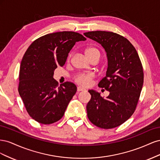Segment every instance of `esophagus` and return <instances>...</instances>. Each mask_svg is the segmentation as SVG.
I'll use <instances>...</instances> for the list:
<instances>
[{
    "label": "esophagus",
    "instance_id": "1",
    "mask_svg": "<svg viewBox=\"0 0 160 160\" xmlns=\"http://www.w3.org/2000/svg\"><path fill=\"white\" fill-rule=\"evenodd\" d=\"M85 89L82 88V87H78V88H77V91H85Z\"/></svg>",
    "mask_w": 160,
    "mask_h": 160
}]
</instances>
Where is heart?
<instances>
[{
    "label": "heart",
    "mask_w": 160,
    "mask_h": 160,
    "mask_svg": "<svg viewBox=\"0 0 160 160\" xmlns=\"http://www.w3.org/2000/svg\"><path fill=\"white\" fill-rule=\"evenodd\" d=\"M85 54L88 57L89 59L93 57H98L100 58L101 52L100 51L94 47H89L85 50ZM70 58V57H69ZM94 78V75L91 72L88 73H81L75 77L74 80L77 84L81 85L83 86H88L91 84V82Z\"/></svg>",
    "instance_id": "1"
}]
</instances>
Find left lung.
<instances>
[{
    "label": "left lung",
    "instance_id": "obj_1",
    "mask_svg": "<svg viewBox=\"0 0 160 160\" xmlns=\"http://www.w3.org/2000/svg\"><path fill=\"white\" fill-rule=\"evenodd\" d=\"M84 35L101 45L107 52L108 67L99 88L109 91L104 99L89 90L91 100L87 105L90 122L102 129L122 125L133 115L139 101L143 71L136 49L126 38L109 31H91Z\"/></svg>",
    "mask_w": 160,
    "mask_h": 160
}]
</instances>
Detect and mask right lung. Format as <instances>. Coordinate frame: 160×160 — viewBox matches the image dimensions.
<instances>
[{
	"label": "right lung",
	"mask_w": 160,
	"mask_h": 160,
	"mask_svg": "<svg viewBox=\"0 0 160 160\" xmlns=\"http://www.w3.org/2000/svg\"><path fill=\"white\" fill-rule=\"evenodd\" d=\"M85 40L78 32H57L37 38L26 51L18 90L28 115L36 122L51 124L63 116L77 87L71 82L59 86L53 79L54 71L65 65L76 42Z\"/></svg>",
	"instance_id": "right-lung-1"
}]
</instances>
